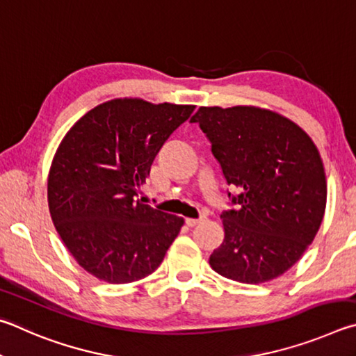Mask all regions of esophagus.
Masks as SVG:
<instances>
[{
	"label": "esophagus",
	"mask_w": 356,
	"mask_h": 356,
	"mask_svg": "<svg viewBox=\"0 0 356 356\" xmlns=\"http://www.w3.org/2000/svg\"><path fill=\"white\" fill-rule=\"evenodd\" d=\"M203 220H204V217H200V219H191V217H188V219H186V223H188L189 227H195Z\"/></svg>",
	"instance_id": "34e87169"
}]
</instances>
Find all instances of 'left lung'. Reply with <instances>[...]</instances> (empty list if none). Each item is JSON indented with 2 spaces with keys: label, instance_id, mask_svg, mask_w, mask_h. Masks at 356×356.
Masks as SVG:
<instances>
[{
  "label": "left lung",
  "instance_id": "8db88e82",
  "mask_svg": "<svg viewBox=\"0 0 356 356\" xmlns=\"http://www.w3.org/2000/svg\"><path fill=\"white\" fill-rule=\"evenodd\" d=\"M211 142L236 209L220 216L225 238L209 257L219 275L261 284L283 275L314 241L327 178L313 139L275 111L202 106L191 118Z\"/></svg>",
  "mask_w": 356,
  "mask_h": 356
}]
</instances>
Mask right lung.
I'll return each instance as SVG.
<instances>
[{"label": "right lung", "mask_w": 356, "mask_h": 356, "mask_svg": "<svg viewBox=\"0 0 356 356\" xmlns=\"http://www.w3.org/2000/svg\"><path fill=\"white\" fill-rule=\"evenodd\" d=\"M194 104L114 98L68 129L48 173V208L76 263L102 282L133 283L158 269L184 219L143 204L154 156Z\"/></svg>", "instance_id": "obj_1"}]
</instances>
